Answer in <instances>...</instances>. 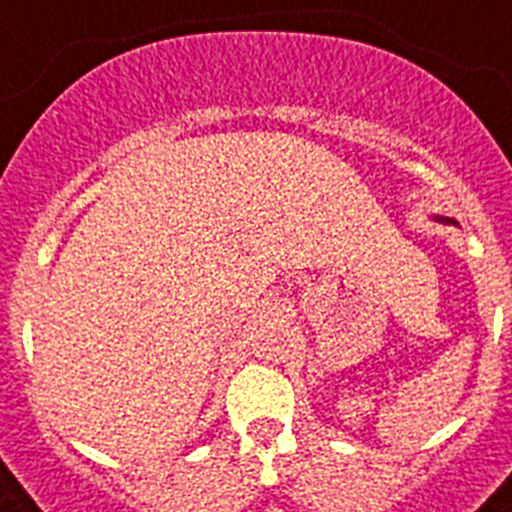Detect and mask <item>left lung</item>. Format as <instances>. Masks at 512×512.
<instances>
[{"label": "left lung", "mask_w": 512, "mask_h": 512, "mask_svg": "<svg viewBox=\"0 0 512 512\" xmlns=\"http://www.w3.org/2000/svg\"><path fill=\"white\" fill-rule=\"evenodd\" d=\"M435 221H443V224H453V226H459V224H456V219H448V216H435Z\"/></svg>", "instance_id": "8db88e82"}]
</instances>
